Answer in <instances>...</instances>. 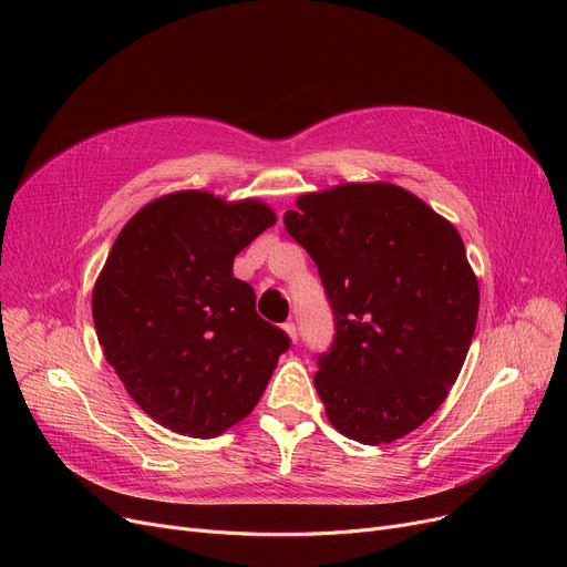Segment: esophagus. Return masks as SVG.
<instances>
[{
    "label": "esophagus",
    "mask_w": 567,
    "mask_h": 567,
    "mask_svg": "<svg viewBox=\"0 0 567 567\" xmlns=\"http://www.w3.org/2000/svg\"><path fill=\"white\" fill-rule=\"evenodd\" d=\"M282 330L287 332V337L291 339V343H297V341H299V337H297V324H295V322H285V324H282Z\"/></svg>",
    "instance_id": "esophagus-1"
}]
</instances>
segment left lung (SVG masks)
<instances>
[{"label":"left lung","mask_w":567,"mask_h":567,"mask_svg":"<svg viewBox=\"0 0 567 567\" xmlns=\"http://www.w3.org/2000/svg\"><path fill=\"white\" fill-rule=\"evenodd\" d=\"M285 228L316 261L334 313L313 377L332 426L362 445L422 426L476 332L478 280L460 233L393 184L306 193Z\"/></svg>","instance_id":"left-lung-1"}]
</instances>
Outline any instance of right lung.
Masks as SVG:
<instances>
[{
	"label": "right lung",
	"instance_id": "obj_1",
	"mask_svg": "<svg viewBox=\"0 0 567 567\" xmlns=\"http://www.w3.org/2000/svg\"><path fill=\"white\" fill-rule=\"evenodd\" d=\"M276 221L259 199L181 190L120 230L91 313L126 393L164 429L228 431L259 403L289 349L280 327L257 313L254 289L233 278V259Z\"/></svg>",
	"mask_w": 567,
	"mask_h": 567
}]
</instances>
